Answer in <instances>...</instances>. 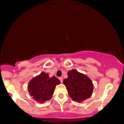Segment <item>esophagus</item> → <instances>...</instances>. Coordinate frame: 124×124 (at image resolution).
Returning a JSON list of instances; mask_svg holds the SVG:
<instances>
[{
    "instance_id": "34e87169",
    "label": "esophagus",
    "mask_w": 124,
    "mask_h": 124,
    "mask_svg": "<svg viewBox=\"0 0 124 124\" xmlns=\"http://www.w3.org/2000/svg\"><path fill=\"white\" fill-rule=\"evenodd\" d=\"M59 80H60V81H61V83H62V82H63V78H62V77L59 78Z\"/></svg>"
}]
</instances>
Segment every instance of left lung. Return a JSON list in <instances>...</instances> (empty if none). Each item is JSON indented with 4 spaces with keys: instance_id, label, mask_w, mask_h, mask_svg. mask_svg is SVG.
Masks as SVG:
<instances>
[{
    "instance_id": "8db88e82",
    "label": "left lung",
    "mask_w": 124,
    "mask_h": 124,
    "mask_svg": "<svg viewBox=\"0 0 124 124\" xmlns=\"http://www.w3.org/2000/svg\"><path fill=\"white\" fill-rule=\"evenodd\" d=\"M67 75V78L63 80V84L74 101L80 103L91 96L93 85L87 75L75 69L69 71Z\"/></svg>"
}]
</instances>
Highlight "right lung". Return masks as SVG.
I'll return each mask as SVG.
<instances>
[{
    "mask_svg": "<svg viewBox=\"0 0 124 124\" xmlns=\"http://www.w3.org/2000/svg\"><path fill=\"white\" fill-rule=\"evenodd\" d=\"M61 84L60 80L49 74L42 72L33 78L29 81L28 88L29 95L38 103H43L52 99L57 85Z\"/></svg>",
    "mask_w": 124,
    "mask_h": 124,
    "instance_id": "1",
    "label": "right lung"
}]
</instances>
